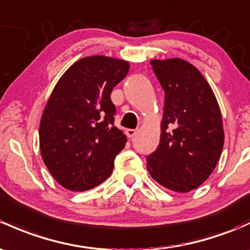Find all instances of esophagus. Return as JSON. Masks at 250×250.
<instances>
[{
  "label": "esophagus",
  "instance_id": "1",
  "mask_svg": "<svg viewBox=\"0 0 250 250\" xmlns=\"http://www.w3.org/2000/svg\"><path fill=\"white\" fill-rule=\"evenodd\" d=\"M136 133H138V130H136V129H127V130H125V134H127L128 138H133V136L136 135Z\"/></svg>",
  "mask_w": 250,
  "mask_h": 250
}]
</instances>
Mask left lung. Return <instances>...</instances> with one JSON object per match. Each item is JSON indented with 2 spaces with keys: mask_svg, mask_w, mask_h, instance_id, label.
I'll list each match as a JSON object with an SVG mask.
<instances>
[{
  "mask_svg": "<svg viewBox=\"0 0 250 250\" xmlns=\"http://www.w3.org/2000/svg\"><path fill=\"white\" fill-rule=\"evenodd\" d=\"M165 93L158 148L147 170L163 187L188 193L213 172L224 145L219 105L211 86L182 59L152 60Z\"/></svg>",
  "mask_w": 250,
  "mask_h": 250,
  "instance_id": "1",
  "label": "left lung"
}]
</instances>
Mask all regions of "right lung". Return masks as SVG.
<instances>
[{"label": "right lung", "instance_id": "right-lung-1", "mask_svg": "<svg viewBox=\"0 0 250 250\" xmlns=\"http://www.w3.org/2000/svg\"><path fill=\"white\" fill-rule=\"evenodd\" d=\"M129 63L90 56L60 78L39 125L42 158L65 189L85 191L103 183L127 136L114 125L112 88L125 79Z\"/></svg>", "mask_w": 250, "mask_h": 250}]
</instances>
